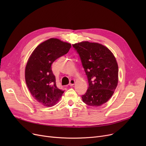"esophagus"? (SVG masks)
I'll return each mask as SVG.
<instances>
[{
  "label": "esophagus",
  "mask_w": 146,
  "mask_h": 146,
  "mask_svg": "<svg viewBox=\"0 0 146 146\" xmlns=\"http://www.w3.org/2000/svg\"><path fill=\"white\" fill-rule=\"evenodd\" d=\"M75 83V80L74 79H71L70 80V83H69V85L70 86H72L74 85V84Z\"/></svg>",
  "instance_id": "1"
}]
</instances>
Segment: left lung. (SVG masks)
<instances>
[{"instance_id": "left-lung-1", "label": "left lung", "mask_w": 146, "mask_h": 146, "mask_svg": "<svg viewBox=\"0 0 146 146\" xmlns=\"http://www.w3.org/2000/svg\"><path fill=\"white\" fill-rule=\"evenodd\" d=\"M80 56L89 88L82 96L86 105L97 107L111 98L118 82V66L112 52L97 42L82 41L73 44Z\"/></svg>"}]
</instances>
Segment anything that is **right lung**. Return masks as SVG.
<instances>
[{"label": "right lung", "mask_w": 146, "mask_h": 146, "mask_svg": "<svg viewBox=\"0 0 146 146\" xmlns=\"http://www.w3.org/2000/svg\"><path fill=\"white\" fill-rule=\"evenodd\" d=\"M71 47L70 43L50 38L38 45L28 60L25 72L27 87L33 98L44 106L54 105L64 93L57 87L51 64Z\"/></svg>", "instance_id": "right-lung-1"}]
</instances>
